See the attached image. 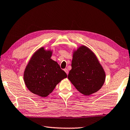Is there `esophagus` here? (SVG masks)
<instances>
[{
	"label": "esophagus",
	"mask_w": 130,
	"mask_h": 130,
	"mask_svg": "<svg viewBox=\"0 0 130 130\" xmlns=\"http://www.w3.org/2000/svg\"><path fill=\"white\" fill-rule=\"evenodd\" d=\"M64 71H65V72L67 74V75L69 74V71H68V70L67 69H65L64 70Z\"/></svg>",
	"instance_id": "34e87169"
}]
</instances>
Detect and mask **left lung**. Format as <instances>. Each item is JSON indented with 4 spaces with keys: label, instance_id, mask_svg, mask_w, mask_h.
<instances>
[{
    "label": "left lung",
    "instance_id": "8db88e82",
    "mask_svg": "<svg viewBox=\"0 0 130 130\" xmlns=\"http://www.w3.org/2000/svg\"><path fill=\"white\" fill-rule=\"evenodd\" d=\"M68 78L76 90L88 96L103 86L106 74L98 59L91 50L82 45L74 52Z\"/></svg>",
    "mask_w": 130,
    "mask_h": 130
}]
</instances>
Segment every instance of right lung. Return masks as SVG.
Wrapping results in <instances>:
<instances>
[{
  "label": "right lung",
  "mask_w": 130,
  "mask_h": 130,
  "mask_svg": "<svg viewBox=\"0 0 130 130\" xmlns=\"http://www.w3.org/2000/svg\"><path fill=\"white\" fill-rule=\"evenodd\" d=\"M51 51L40 48L31 57L24 72L27 88L42 97L48 96L62 79L67 77L58 63L51 59Z\"/></svg>",
  "instance_id": "right-lung-1"
}]
</instances>
